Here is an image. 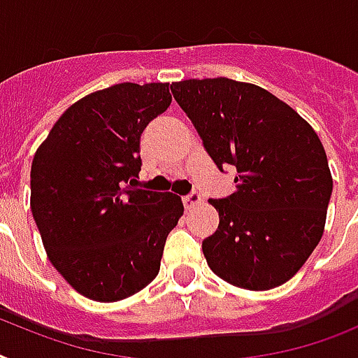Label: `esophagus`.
<instances>
[{"label":"esophagus","mask_w":358,"mask_h":358,"mask_svg":"<svg viewBox=\"0 0 358 358\" xmlns=\"http://www.w3.org/2000/svg\"><path fill=\"white\" fill-rule=\"evenodd\" d=\"M199 203H201V196H199V194H196V192H194V194H190V196L182 197V205H185L186 210H192V208H196Z\"/></svg>","instance_id":"esophagus-1"}]
</instances>
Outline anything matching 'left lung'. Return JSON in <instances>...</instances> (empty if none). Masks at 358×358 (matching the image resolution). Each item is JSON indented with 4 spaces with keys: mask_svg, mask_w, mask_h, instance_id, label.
<instances>
[{
    "mask_svg": "<svg viewBox=\"0 0 358 358\" xmlns=\"http://www.w3.org/2000/svg\"><path fill=\"white\" fill-rule=\"evenodd\" d=\"M170 90L221 172L238 170L234 194L208 201L220 227L203 241L206 264L236 287H278L324 234L333 177L317 131L259 85L192 78Z\"/></svg>",
    "mask_w": 358,
    "mask_h": 358,
    "instance_id": "1",
    "label": "left lung"
}]
</instances>
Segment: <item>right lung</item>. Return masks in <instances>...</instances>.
I'll return each mask as SVG.
<instances>
[{"mask_svg":"<svg viewBox=\"0 0 358 358\" xmlns=\"http://www.w3.org/2000/svg\"><path fill=\"white\" fill-rule=\"evenodd\" d=\"M172 102L170 84H115L85 94L34 153L31 210L45 252L71 287L119 302L159 274L185 212L172 192L141 190V135Z\"/></svg>","mask_w":358,"mask_h":358,"instance_id":"add662e5","label":"right lung"}]
</instances>
